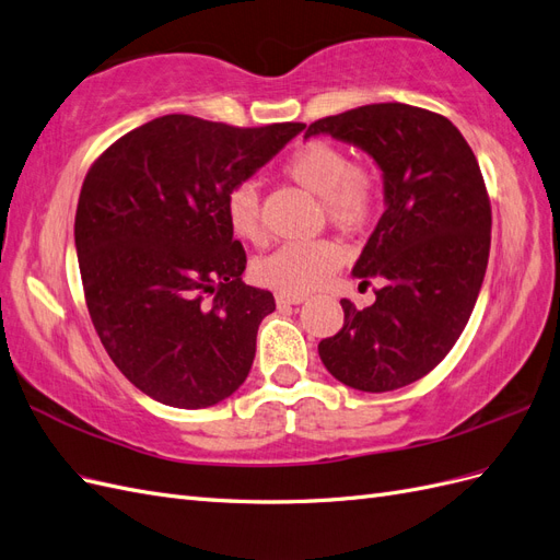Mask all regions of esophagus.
I'll return each instance as SVG.
<instances>
[{"mask_svg": "<svg viewBox=\"0 0 560 560\" xmlns=\"http://www.w3.org/2000/svg\"><path fill=\"white\" fill-rule=\"evenodd\" d=\"M306 301V294H278L276 296V303L278 306H299V303Z\"/></svg>", "mask_w": 560, "mask_h": 560, "instance_id": "obj_1", "label": "esophagus"}]
</instances>
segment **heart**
Masks as SVG:
<instances>
[{"label":"heart","instance_id":"1","mask_svg":"<svg viewBox=\"0 0 560 560\" xmlns=\"http://www.w3.org/2000/svg\"><path fill=\"white\" fill-rule=\"evenodd\" d=\"M284 175L322 198L329 222L343 231H362L378 208V184L366 167L350 165L341 147L327 140L303 142L284 161ZM231 231L245 241L261 238L259 194L252 184H241L226 198ZM346 247L319 238L287 243L252 266L254 280L282 294H306L329 280L346 261Z\"/></svg>","mask_w":560,"mask_h":560}]
</instances>
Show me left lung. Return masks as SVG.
Returning a JSON list of instances; mask_svg holds the SVG:
<instances>
[{"label":"left lung","mask_w":560,"mask_h":560,"mask_svg":"<svg viewBox=\"0 0 560 560\" xmlns=\"http://www.w3.org/2000/svg\"><path fill=\"white\" fill-rule=\"evenodd\" d=\"M362 149L383 173L385 212L352 276L381 278L374 306L341 301L346 319L317 352L329 374L362 393H389L442 362L481 292L490 200L477 156L446 116L401 103L364 105L311 124Z\"/></svg>","instance_id":"8db88e82"}]
</instances>
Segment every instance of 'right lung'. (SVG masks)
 <instances>
[{
    "mask_svg": "<svg viewBox=\"0 0 560 560\" xmlns=\"http://www.w3.org/2000/svg\"><path fill=\"white\" fill-rule=\"evenodd\" d=\"M303 128L167 114L116 140L83 179L74 245L86 306L112 362L151 399L208 409L245 383L276 299L243 282L226 198Z\"/></svg>",
    "mask_w": 560,
    "mask_h": 560,
    "instance_id": "obj_1",
    "label": "right lung"
}]
</instances>
